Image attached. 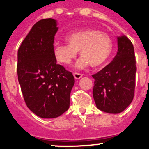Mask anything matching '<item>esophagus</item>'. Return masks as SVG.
<instances>
[{"label":"esophagus","mask_w":149,"mask_h":149,"mask_svg":"<svg viewBox=\"0 0 149 149\" xmlns=\"http://www.w3.org/2000/svg\"><path fill=\"white\" fill-rule=\"evenodd\" d=\"M73 74H74V78H75L76 80H79V79L81 78V77H82V76H83L82 74L77 73V72H74Z\"/></svg>","instance_id":"obj_1"}]
</instances>
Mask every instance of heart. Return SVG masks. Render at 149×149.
<instances>
[{"label": "heart", "instance_id": "obj_1", "mask_svg": "<svg viewBox=\"0 0 149 149\" xmlns=\"http://www.w3.org/2000/svg\"><path fill=\"white\" fill-rule=\"evenodd\" d=\"M68 44H56L54 54L59 63L69 65L75 58L77 51L81 58L76 63L78 69H84L90 65L98 68L104 65L112 53L113 41L106 33L95 29H84L68 34L65 36Z\"/></svg>", "mask_w": 149, "mask_h": 149}]
</instances>
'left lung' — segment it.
I'll return each mask as SVG.
<instances>
[{"instance_id": "8db88e82", "label": "left lung", "mask_w": 149, "mask_h": 149, "mask_svg": "<svg viewBox=\"0 0 149 149\" xmlns=\"http://www.w3.org/2000/svg\"><path fill=\"white\" fill-rule=\"evenodd\" d=\"M118 51L113 61L93 74L96 107L108 113H119L133 101L136 66L132 42L125 35L117 37Z\"/></svg>"}]
</instances>
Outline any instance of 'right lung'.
Segmentation results:
<instances>
[{
    "label": "right lung",
    "instance_id": "right-lung-1",
    "mask_svg": "<svg viewBox=\"0 0 149 149\" xmlns=\"http://www.w3.org/2000/svg\"><path fill=\"white\" fill-rule=\"evenodd\" d=\"M58 30L53 18L33 26L18 51V82L27 107L43 119L61 116L69 107L74 84L72 72L56 64L54 36Z\"/></svg>",
    "mask_w": 149,
    "mask_h": 149
}]
</instances>
